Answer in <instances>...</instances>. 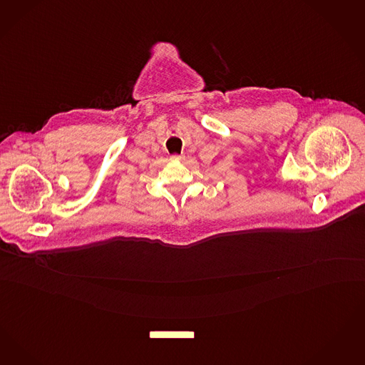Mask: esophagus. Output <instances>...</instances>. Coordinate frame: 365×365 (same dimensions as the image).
<instances>
[{"mask_svg":"<svg viewBox=\"0 0 365 365\" xmlns=\"http://www.w3.org/2000/svg\"><path fill=\"white\" fill-rule=\"evenodd\" d=\"M173 161H181V160H184V155H178V154H175V155H172L170 157Z\"/></svg>","mask_w":365,"mask_h":365,"instance_id":"esophagus-1","label":"esophagus"}]
</instances>
